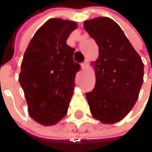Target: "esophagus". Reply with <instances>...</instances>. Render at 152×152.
Masks as SVG:
<instances>
[{"instance_id":"1","label":"esophagus","mask_w":152,"mask_h":152,"mask_svg":"<svg viewBox=\"0 0 152 152\" xmlns=\"http://www.w3.org/2000/svg\"><path fill=\"white\" fill-rule=\"evenodd\" d=\"M87 65H88V61H87L86 59L81 64V66H82V69H86V66H87Z\"/></svg>"}]
</instances>
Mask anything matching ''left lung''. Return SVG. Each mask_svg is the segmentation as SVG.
Here are the masks:
<instances>
[{
    "instance_id": "8db88e82",
    "label": "left lung",
    "mask_w": 152,
    "mask_h": 152,
    "mask_svg": "<svg viewBox=\"0 0 152 152\" xmlns=\"http://www.w3.org/2000/svg\"><path fill=\"white\" fill-rule=\"evenodd\" d=\"M84 27L98 45L96 85L86 93L90 112L102 123L124 118L135 105L143 83L144 66L122 29L107 17L88 20Z\"/></svg>"
}]
</instances>
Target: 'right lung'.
Masks as SVG:
<instances>
[{
    "label": "right lung",
    "mask_w": 152,
    "mask_h": 152,
    "mask_svg": "<svg viewBox=\"0 0 152 152\" xmlns=\"http://www.w3.org/2000/svg\"><path fill=\"white\" fill-rule=\"evenodd\" d=\"M77 23L50 19L34 34L22 62L19 82L28 112L38 123L50 126L67 113L80 65L66 45Z\"/></svg>",
    "instance_id": "right-lung-1"
}]
</instances>
